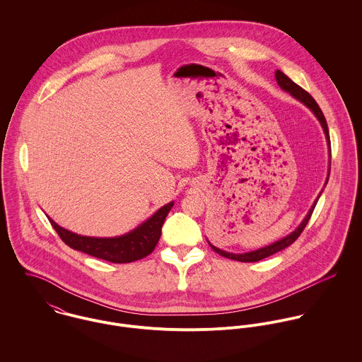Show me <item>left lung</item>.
Masks as SVG:
<instances>
[{
	"mask_svg": "<svg viewBox=\"0 0 362 362\" xmlns=\"http://www.w3.org/2000/svg\"><path fill=\"white\" fill-rule=\"evenodd\" d=\"M276 81H277L279 86H280L283 90L288 92V93H290L291 96H294L297 100H300L301 103L305 104V105L310 108V111L315 114V117L319 119V122H320V125H322V128H323V132H325V135H326L327 145H329V148H330V138H329V128H327V124H326V118H325V115H323L320 107L313 100V98L310 96L307 90H304L301 86H298L297 83H294L287 75H284V74H283L281 71H279V69L276 71ZM326 184H327V180H326ZM320 195H322V192H320V194L317 195V198L315 199L313 205L310 206V211H308V214L305 216V218L303 220V223H301L291 234H288L287 237H284V238H281V240H279V241H276V243H273V244H270V245H267V247H263V248H260V250L251 251V252H247V254H231V252H226V251H223V250H218V248L213 247L210 243H209V245H210V247L213 248V251L217 252L218 255H221V257H224V258L238 260V262H258V260H262V259L267 258V257H270V255H273V254H276V252H279V251H281V250L290 247V245L301 235V233L304 231V228L307 227V224H308V221H310L312 211H313V209L316 206L317 199H319Z\"/></svg>",
	"mask_w": 362,
	"mask_h": 362,
	"instance_id": "1",
	"label": "left lung"
}]
</instances>
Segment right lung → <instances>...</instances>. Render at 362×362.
<instances>
[{
	"label": "right lung",
	"instance_id": "right-lung-1",
	"mask_svg": "<svg viewBox=\"0 0 362 362\" xmlns=\"http://www.w3.org/2000/svg\"><path fill=\"white\" fill-rule=\"evenodd\" d=\"M173 205L174 202H170L160 207L152 217H149L132 231L111 238L79 235L59 227L50 217L49 220L59 238L72 250L112 263H129L145 258L153 252L161 235L163 223Z\"/></svg>",
	"mask_w": 362,
	"mask_h": 362
}]
</instances>
